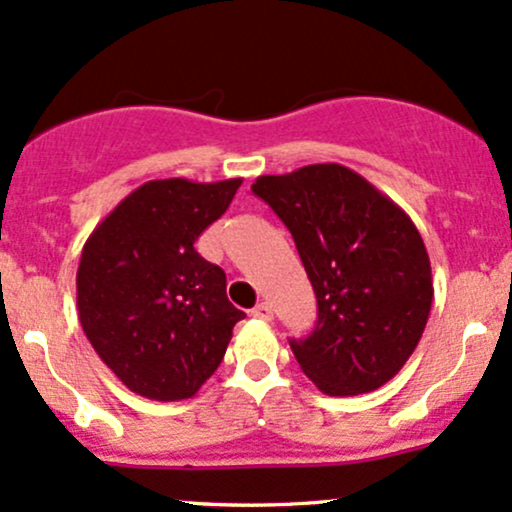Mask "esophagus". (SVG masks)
I'll return each mask as SVG.
<instances>
[{
	"mask_svg": "<svg viewBox=\"0 0 512 512\" xmlns=\"http://www.w3.org/2000/svg\"><path fill=\"white\" fill-rule=\"evenodd\" d=\"M250 316H252V318H260V320H272V318H274L272 303H267V301L257 303V306L250 311Z\"/></svg>",
	"mask_w": 512,
	"mask_h": 512,
	"instance_id": "34e87169",
	"label": "esophagus"
}]
</instances>
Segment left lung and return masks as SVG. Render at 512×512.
Listing matches in <instances>:
<instances>
[{
  "label": "left lung",
  "mask_w": 512,
  "mask_h": 512,
  "mask_svg": "<svg viewBox=\"0 0 512 512\" xmlns=\"http://www.w3.org/2000/svg\"><path fill=\"white\" fill-rule=\"evenodd\" d=\"M252 192L289 228L318 301L301 372L328 396L376 391L423 338L432 272L415 223L362 174L338 162L257 177Z\"/></svg>",
  "instance_id": "1"
}]
</instances>
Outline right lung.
I'll return each instance as SVG.
<instances>
[{
  "label": "right lung",
  "instance_id": "obj_1",
  "mask_svg": "<svg viewBox=\"0 0 512 512\" xmlns=\"http://www.w3.org/2000/svg\"><path fill=\"white\" fill-rule=\"evenodd\" d=\"M243 179H153L87 238L77 311L87 340L123 386L150 401L192 398L216 372L233 325L226 272L196 238L226 213Z\"/></svg>",
  "mask_w": 512,
  "mask_h": 512
}]
</instances>
